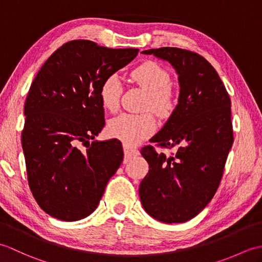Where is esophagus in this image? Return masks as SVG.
I'll use <instances>...</instances> for the list:
<instances>
[{"label":"esophagus","mask_w":262,"mask_h":262,"mask_svg":"<svg viewBox=\"0 0 262 262\" xmlns=\"http://www.w3.org/2000/svg\"><path fill=\"white\" fill-rule=\"evenodd\" d=\"M124 153H125V157L128 159V158H132V157H135V155L138 154V151L136 148L132 147L129 145H126V144H124Z\"/></svg>","instance_id":"obj_1"}]
</instances>
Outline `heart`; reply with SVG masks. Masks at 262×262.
<instances>
[{
    "label": "heart",
    "mask_w": 262,
    "mask_h": 262,
    "mask_svg": "<svg viewBox=\"0 0 262 262\" xmlns=\"http://www.w3.org/2000/svg\"><path fill=\"white\" fill-rule=\"evenodd\" d=\"M132 77L147 92L145 108L153 110L161 117H168L177 105V94L169 86L170 73L163 66L153 60H146L132 71ZM122 92L120 77L117 74L105 76L99 89V98L102 107L116 111ZM157 122L149 113L140 115L122 114L110 120L108 133L111 137L124 142L126 145H135L155 130Z\"/></svg>",
    "instance_id": "1"
}]
</instances>
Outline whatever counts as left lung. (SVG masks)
<instances>
[{"mask_svg": "<svg viewBox=\"0 0 262 262\" xmlns=\"http://www.w3.org/2000/svg\"><path fill=\"white\" fill-rule=\"evenodd\" d=\"M168 60L179 75L180 93L170 118L149 142L176 154L141 149L149 170L140 185L148 215L183 223L198 215L220 186L233 144L231 99L221 77L199 54L177 47L142 52Z\"/></svg>", "mask_w": 262, "mask_h": 262, "instance_id": "8db88e82", "label": "left lung"}]
</instances>
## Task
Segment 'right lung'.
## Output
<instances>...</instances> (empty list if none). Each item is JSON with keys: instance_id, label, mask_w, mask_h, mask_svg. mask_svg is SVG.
I'll use <instances>...</instances> for the list:
<instances>
[{"instance_id": "1", "label": "right lung", "mask_w": 262, "mask_h": 262, "mask_svg": "<svg viewBox=\"0 0 262 262\" xmlns=\"http://www.w3.org/2000/svg\"><path fill=\"white\" fill-rule=\"evenodd\" d=\"M138 49L72 40L39 70L25 103L21 142L32 196L55 219L73 222L97 208L124 152L118 140H90L104 126L99 89ZM82 145L87 148L80 151Z\"/></svg>"}]
</instances>
